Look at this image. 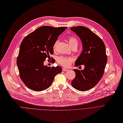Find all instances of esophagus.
<instances>
[{"label":"esophagus","instance_id":"obj_1","mask_svg":"<svg viewBox=\"0 0 123 123\" xmlns=\"http://www.w3.org/2000/svg\"><path fill=\"white\" fill-rule=\"evenodd\" d=\"M62 71L64 72H67V71H68V69L67 68H63Z\"/></svg>","mask_w":123,"mask_h":123}]
</instances>
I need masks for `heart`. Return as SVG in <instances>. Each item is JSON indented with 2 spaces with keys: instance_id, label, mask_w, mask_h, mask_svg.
<instances>
[{
  "instance_id": "b5f03b06",
  "label": "heart",
  "mask_w": 123,
  "mask_h": 123,
  "mask_svg": "<svg viewBox=\"0 0 123 123\" xmlns=\"http://www.w3.org/2000/svg\"><path fill=\"white\" fill-rule=\"evenodd\" d=\"M68 42L71 47L76 46L77 47L78 41V40L73 36H70L68 38ZM59 42V40H57L54 43L53 48L54 49H55L58 43ZM58 63L61 66L64 67H68L71 65L72 63L73 62V59L72 57H66V56H60L57 59Z\"/></svg>"
}]
</instances>
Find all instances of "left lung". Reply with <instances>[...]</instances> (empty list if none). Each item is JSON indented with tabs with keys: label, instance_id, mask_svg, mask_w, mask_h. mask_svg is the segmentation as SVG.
Instances as JSON below:
<instances>
[{
	"label": "left lung",
	"instance_id": "8db88e82",
	"mask_svg": "<svg viewBox=\"0 0 123 123\" xmlns=\"http://www.w3.org/2000/svg\"><path fill=\"white\" fill-rule=\"evenodd\" d=\"M70 29L80 37L83 46L75 66H85L83 70L74 69L75 77L72 85L78 91H86L93 88L104 74L107 62L106 47L103 40L87 28L80 26Z\"/></svg>",
	"mask_w": 123,
	"mask_h": 123
}]
</instances>
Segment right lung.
Listing matches in <instances>:
<instances>
[{
    "label": "right lung",
    "mask_w": 123,
    "mask_h": 123,
    "mask_svg": "<svg viewBox=\"0 0 123 123\" xmlns=\"http://www.w3.org/2000/svg\"><path fill=\"white\" fill-rule=\"evenodd\" d=\"M67 28L41 26L22 40L16 63L21 79L30 89L38 92L48 89L62 71L60 66L48 67L44 62L54 54L55 42Z\"/></svg>",
    "instance_id": "right-lung-1"
}]
</instances>
